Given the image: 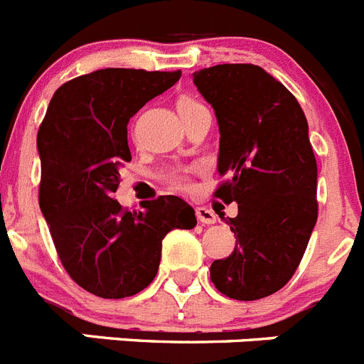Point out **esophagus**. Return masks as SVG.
<instances>
[{"instance_id":"obj_1","label":"esophagus","mask_w":364,"mask_h":364,"mask_svg":"<svg viewBox=\"0 0 364 364\" xmlns=\"http://www.w3.org/2000/svg\"><path fill=\"white\" fill-rule=\"evenodd\" d=\"M195 213H197V218L200 224H208V226H210V224H215V222H217V215L211 210H208V208H197Z\"/></svg>"}]
</instances>
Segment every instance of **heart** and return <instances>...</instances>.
<instances>
[{"label": "heart", "instance_id": "b5f03b06", "mask_svg": "<svg viewBox=\"0 0 364 364\" xmlns=\"http://www.w3.org/2000/svg\"><path fill=\"white\" fill-rule=\"evenodd\" d=\"M202 107H204V105H202L200 102H197V100H193V98H182L178 102L180 117L189 114V112H193V111H198V109H202ZM166 180L171 186H175V188H188V184H189L188 176H186L184 173H178V171L169 173V175L166 176Z\"/></svg>", "mask_w": 364, "mask_h": 364}]
</instances>
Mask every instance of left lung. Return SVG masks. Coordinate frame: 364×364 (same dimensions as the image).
Listing matches in <instances>:
<instances>
[{
    "instance_id": "obj_1",
    "label": "left lung",
    "mask_w": 364,
    "mask_h": 364,
    "mask_svg": "<svg viewBox=\"0 0 364 364\" xmlns=\"http://www.w3.org/2000/svg\"><path fill=\"white\" fill-rule=\"evenodd\" d=\"M215 109L220 131L215 191L237 202L230 218L237 244L211 264L220 294L257 301L294 277L317 222V162L301 105L281 82L252 63H224L193 73Z\"/></svg>"
}]
</instances>
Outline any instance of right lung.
<instances>
[{
    "label": "right lung",
    "mask_w": 364,
    "mask_h": 364,
    "mask_svg": "<svg viewBox=\"0 0 364 364\" xmlns=\"http://www.w3.org/2000/svg\"><path fill=\"white\" fill-rule=\"evenodd\" d=\"M180 70L100 69L63 83L38 131L40 208L63 268L89 294L124 299L153 282L162 240L175 228L193 230L197 217L167 195L144 211L124 210L112 193L131 162L127 124Z\"/></svg>",
    "instance_id": "1"
}]
</instances>
